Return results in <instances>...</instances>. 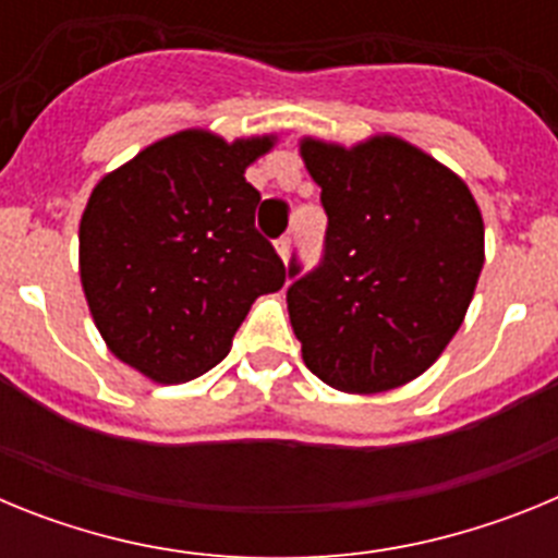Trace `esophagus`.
Returning <instances> with one entry per match:
<instances>
[{
  "instance_id": "1",
  "label": "esophagus",
  "mask_w": 558,
  "mask_h": 558,
  "mask_svg": "<svg viewBox=\"0 0 558 558\" xmlns=\"http://www.w3.org/2000/svg\"><path fill=\"white\" fill-rule=\"evenodd\" d=\"M290 245H293L290 236H279V240H276V254L282 256L284 263H288V256H290Z\"/></svg>"
}]
</instances>
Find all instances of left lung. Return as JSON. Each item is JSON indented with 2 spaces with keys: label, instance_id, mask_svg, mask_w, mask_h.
Wrapping results in <instances>:
<instances>
[{
  "label": "left lung",
  "instance_id": "obj_1",
  "mask_svg": "<svg viewBox=\"0 0 558 558\" xmlns=\"http://www.w3.org/2000/svg\"><path fill=\"white\" fill-rule=\"evenodd\" d=\"M322 186L318 268L290 259L288 310L302 357L327 386L379 393L436 363L461 327L483 268L470 186L397 136L354 147L302 140Z\"/></svg>",
  "mask_w": 558,
  "mask_h": 558
}]
</instances>
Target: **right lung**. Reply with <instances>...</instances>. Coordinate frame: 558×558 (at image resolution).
<instances>
[{
    "label": "right lung",
    "mask_w": 558,
    "mask_h": 558,
    "mask_svg": "<svg viewBox=\"0 0 558 558\" xmlns=\"http://www.w3.org/2000/svg\"><path fill=\"white\" fill-rule=\"evenodd\" d=\"M274 136L226 142L181 131L95 186L81 218L88 310L122 363L186 383L229 354L251 304L284 284V263L254 226L245 167Z\"/></svg>",
    "instance_id": "1"
}]
</instances>
